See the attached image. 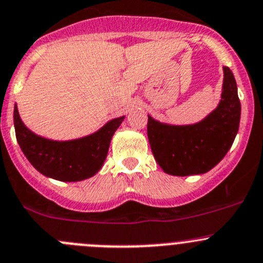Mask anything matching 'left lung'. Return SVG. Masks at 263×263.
Instances as JSON below:
<instances>
[{"mask_svg":"<svg viewBox=\"0 0 263 263\" xmlns=\"http://www.w3.org/2000/svg\"><path fill=\"white\" fill-rule=\"evenodd\" d=\"M240 100L233 72L223 67L217 108L203 121L186 126L160 123L147 116V139L158 164L168 175H202L222 160L240 122Z\"/></svg>","mask_w":263,"mask_h":263,"instance_id":"1","label":"left lung"}]
</instances>
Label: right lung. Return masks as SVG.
<instances>
[{
    "mask_svg": "<svg viewBox=\"0 0 263 263\" xmlns=\"http://www.w3.org/2000/svg\"><path fill=\"white\" fill-rule=\"evenodd\" d=\"M124 116L109 121L95 134L69 141H53L33 134L14 108V126L17 144L30 164L42 175L59 181L86 180L103 167L109 145Z\"/></svg>",
    "mask_w": 263,
    "mask_h": 263,
    "instance_id": "1",
    "label": "right lung"
}]
</instances>
